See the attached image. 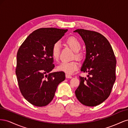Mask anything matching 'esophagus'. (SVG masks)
Here are the masks:
<instances>
[{
  "instance_id": "esophagus-1",
  "label": "esophagus",
  "mask_w": 128,
  "mask_h": 128,
  "mask_svg": "<svg viewBox=\"0 0 128 128\" xmlns=\"http://www.w3.org/2000/svg\"><path fill=\"white\" fill-rule=\"evenodd\" d=\"M66 78H72V76L71 75H69L68 74H66Z\"/></svg>"
}]
</instances>
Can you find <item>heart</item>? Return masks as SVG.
<instances>
[{
	"instance_id": "1",
	"label": "heart",
	"mask_w": 128,
	"mask_h": 128,
	"mask_svg": "<svg viewBox=\"0 0 128 128\" xmlns=\"http://www.w3.org/2000/svg\"><path fill=\"white\" fill-rule=\"evenodd\" d=\"M66 44L75 52V56L77 59H80L82 56V54L79 51L82 48L80 41L75 37H70L66 40ZM60 53V45L59 42H56L52 46L51 49V55L53 59L58 60ZM79 65L77 62L73 61L71 62H63L57 66V70L67 74H72L78 69Z\"/></svg>"
}]
</instances>
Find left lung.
Wrapping results in <instances>:
<instances>
[{
	"label": "left lung",
	"mask_w": 128,
	"mask_h": 128,
	"mask_svg": "<svg viewBox=\"0 0 128 128\" xmlns=\"http://www.w3.org/2000/svg\"><path fill=\"white\" fill-rule=\"evenodd\" d=\"M74 32L80 34L86 45V59L80 70L90 75L88 78L80 76L75 94L84 105L96 106L110 94L116 80V58L110 42L102 34L81 29Z\"/></svg>",
	"instance_id": "1"
}]
</instances>
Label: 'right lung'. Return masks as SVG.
I'll list each match as a JSON object with an SVG mask.
<instances>
[{
	"instance_id": "add662e5",
	"label": "right lung",
	"mask_w": 128,
	"mask_h": 128,
	"mask_svg": "<svg viewBox=\"0 0 128 128\" xmlns=\"http://www.w3.org/2000/svg\"><path fill=\"white\" fill-rule=\"evenodd\" d=\"M67 31L38 29L29 34L18 50L15 72L19 88L24 97L34 106L48 105L58 85L65 80L64 72H51L54 68L51 49Z\"/></svg>"
}]
</instances>
